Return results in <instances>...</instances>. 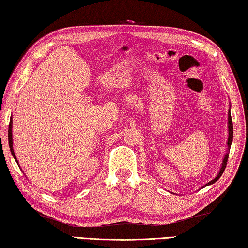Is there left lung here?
I'll list each match as a JSON object with an SVG mask.
<instances>
[{
    "instance_id": "obj_1",
    "label": "left lung",
    "mask_w": 248,
    "mask_h": 248,
    "mask_svg": "<svg viewBox=\"0 0 248 248\" xmlns=\"http://www.w3.org/2000/svg\"><path fill=\"white\" fill-rule=\"evenodd\" d=\"M231 108V107H230ZM228 133H229V136H228V141H227V153H225L224 157H223V160H222V163H221V168L219 170V173L217 174V176L215 177L214 180H211L210 182H208L207 184H205L202 186L203 187H206V186L208 185H211L216 183L217 181H218L220 179V176L222 175V173L224 172V169L225 167H227V162H228V158H229V153H230V148H231V145H232V141H233V123H232V117H231V111H230L229 108V113H228Z\"/></svg>"
}]
</instances>
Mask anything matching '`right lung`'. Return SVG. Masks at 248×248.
I'll return each instance as SVG.
<instances>
[{
  "label": "right lung",
  "instance_id": "obj_1",
  "mask_svg": "<svg viewBox=\"0 0 248 248\" xmlns=\"http://www.w3.org/2000/svg\"><path fill=\"white\" fill-rule=\"evenodd\" d=\"M12 127H13V120L11 119L10 120V126H8V145H10V149H11V153H12V155L14 157L15 161L17 162V164L19 166L18 161H17V158L15 155V153H14V149H13V133H12ZM20 167V166H19Z\"/></svg>",
  "mask_w": 248,
  "mask_h": 248
}]
</instances>
